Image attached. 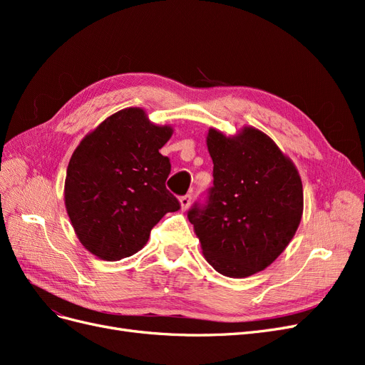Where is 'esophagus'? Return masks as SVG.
Returning a JSON list of instances; mask_svg holds the SVG:
<instances>
[{"label": "esophagus", "mask_w": 365, "mask_h": 365, "mask_svg": "<svg viewBox=\"0 0 365 365\" xmlns=\"http://www.w3.org/2000/svg\"><path fill=\"white\" fill-rule=\"evenodd\" d=\"M180 204H181V210H182V212H185V210L189 208L190 204H192V195H184V196H181V197H180Z\"/></svg>", "instance_id": "34e87169"}]
</instances>
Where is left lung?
<instances>
[{
  "instance_id": "left-lung-1",
  "label": "left lung",
  "mask_w": 365,
  "mask_h": 365,
  "mask_svg": "<svg viewBox=\"0 0 365 365\" xmlns=\"http://www.w3.org/2000/svg\"><path fill=\"white\" fill-rule=\"evenodd\" d=\"M213 187L187 217L204 257L222 275L250 277L277 259L303 215V184L294 163L262 130L227 137L210 129Z\"/></svg>"
}]
</instances>
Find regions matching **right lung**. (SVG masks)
<instances>
[{"label": "right lung", "mask_w": 365, "mask_h": 365, "mask_svg": "<svg viewBox=\"0 0 365 365\" xmlns=\"http://www.w3.org/2000/svg\"><path fill=\"white\" fill-rule=\"evenodd\" d=\"M173 134L141 108L108 117L73 152L65 207L81 244L102 260L132 256L180 202L165 189L170 161L160 149Z\"/></svg>", "instance_id": "add662e5"}]
</instances>
